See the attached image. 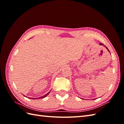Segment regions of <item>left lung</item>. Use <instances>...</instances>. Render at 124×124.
Listing matches in <instances>:
<instances>
[{
	"instance_id": "8db88e82",
	"label": "left lung",
	"mask_w": 124,
	"mask_h": 124,
	"mask_svg": "<svg viewBox=\"0 0 124 124\" xmlns=\"http://www.w3.org/2000/svg\"><path fill=\"white\" fill-rule=\"evenodd\" d=\"M100 44V45H101V46H103V44H102V43H100V44ZM106 47V48H107V50H108V52H110V51H109V50H108V48H107V47Z\"/></svg>"
}]
</instances>
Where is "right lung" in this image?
<instances>
[{
    "label": "right lung",
    "instance_id": "1",
    "mask_svg": "<svg viewBox=\"0 0 124 124\" xmlns=\"http://www.w3.org/2000/svg\"><path fill=\"white\" fill-rule=\"evenodd\" d=\"M51 92V91H50ZM50 92H48V93H46V95H44V96H41V97H38V98H28L29 99H30V98H31V99H42V98H44V97H46L48 94H49V93H50ZM24 96H25V95H24ZM26 97V96H25ZM27 98H28V97H27Z\"/></svg>",
    "mask_w": 124,
    "mask_h": 124
}]
</instances>
